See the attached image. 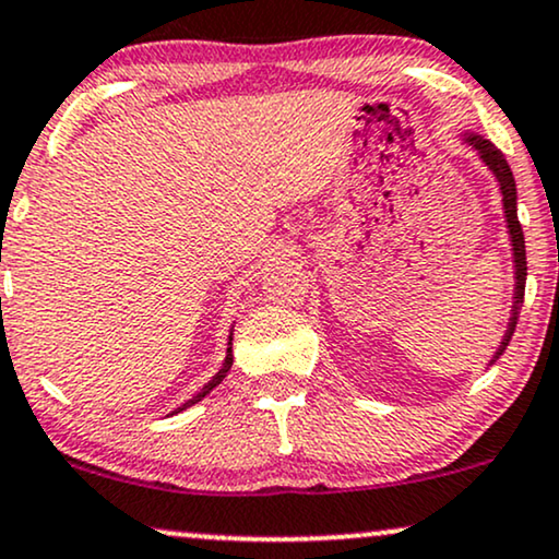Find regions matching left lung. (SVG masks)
<instances>
[{
    "label": "left lung",
    "mask_w": 559,
    "mask_h": 559,
    "mask_svg": "<svg viewBox=\"0 0 559 559\" xmlns=\"http://www.w3.org/2000/svg\"><path fill=\"white\" fill-rule=\"evenodd\" d=\"M467 141L479 152V157H483L485 165L492 169V175H496L498 182H500V193H503V209H506V222H508V231H511V242H513V263H515V296H513V299L515 301H513L511 324H508L503 343H500V348L496 353V358H498V356H503L506 345H508V341H511L515 322H519V304L524 301L526 245H524V229H521L519 214H515V180H513L511 167H508V162L503 157V152H500L496 144H490V141L483 139V136H467Z\"/></svg>",
    "instance_id": "1"
}]
</instances>
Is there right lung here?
I'll return each instance as SVG.
<instances>
[{"label": "right lung", "mask_w": 559, "mask_h": 559, "mask_svg": "<svg viewBox=\"0 0 559 559\" xmlns=\"http://www.w3.org/2000/svg\"><path fill=\"white\" fill-rule=\"evenodd\" d=\"M229 341H231V337H229ZM229 369H231V343H229V348H227V361H224V366H222V369H218V373H216V377H214V379H211V381H209V384H203V390H201V392H198L193 400H188V402H186V405H182V407H178V409H175V413H180V409H186V407H190V405H195V402H201L203 397H206V394H209L211 390H214V386H216V384H222V379H224V377H227V371H229Z\"/></svg>", "instance_id": "obj_1"}]
</instances>
